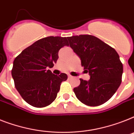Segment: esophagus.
<instances>
[{"label":"esophagus","mask_w":134,"mask_h":134,"mask_svg":"<svg viewBox=\"0 0 134 134\" xmlns=\"http://www.w3.org/2000/svg\"><path fill=\"white\" fill-rule=\"evenodd\" d=\"M68 78H72L73 76H71V75H68Z\"/></svg>","instance_id":"obj_1"}]
</instances>
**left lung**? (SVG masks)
Here are the masks:
<instances>
[{"label": "left lung", "mask_w": 134, "mask_h": 134, "mask_svg": "<svg viewBox=\"0 0 134 134\" xmlns=\"http://www.w3.org/2000/svg\"><path fill=\"white\" fill-rule=\"evenodd\" d=\"M69 45L80 57L81 65L89 72L88 81L80 78L74 89L76 96L88 106H98L109 100L121 84L123 67L116 51L92 35L67 38Z\"/></svg>", "instance_id": "8db88e82"}]
</instances>
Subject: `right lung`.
Listing matches in <instances>:
<instances>
[{
	"instance_id": "obj_1",
	"label": "right lung",
	"mask_w": 134,
	"mask_h": 134,
	"mask_svg": "<svg viewBox=\"0 0 134 134\" xmlns=\"http://www.w3.org/2000/svg\"><path fill=\"white\" fill-rule=\"evenodd\" d=\"M69 46L66 37L48 36L27 47L15 58L12 76L15 87L24 100L35 107L49 105L56 99L66 74L57 76L48 68L54 67L58 52Z\"/></svg>"
}]
</instances>
